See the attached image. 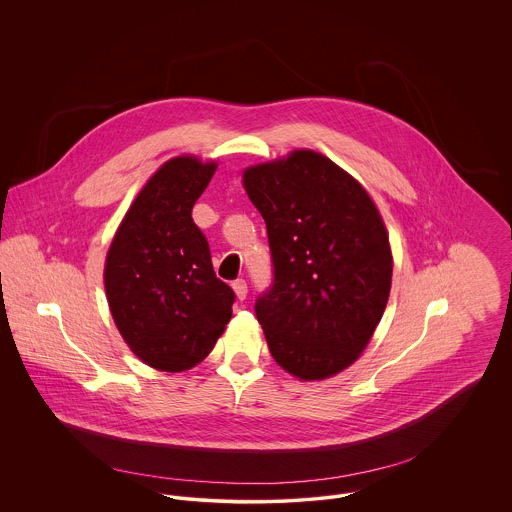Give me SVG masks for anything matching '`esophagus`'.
I'll return each mask as SVG.
<instances>
[{"instance_id": "1", "label": "esophagus", "mask_w": 512, "mask_h": 512, "mask_svg": "<svg viewBox=\"0 0 512 512\" xmlns=\"http://www.w3.org/2000/svg\"><path fill=\"white\" fill-rule=\"evenodd\" d=\"M232 290L236 293V297L242 301V299H246V293H248V286H246V282L244 280H236V282H232Z\"/></svg>"}]
</instances>
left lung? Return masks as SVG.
Returning a JSON list of instances; mask_svg holds the SVG:
<instances>
[{"mask_svg":"<svg viewBox=\"0 0 512 512\" xmlns=\"http://www.w3.org/2000/svg\"><path fill=\"white\" fill-rule=\"evenodd\" d=\"M242 185L266 220L274 286L256 317L274 361L303 382L353 365L392 286L384 220L365 187L313 149L250 165Z\"/></svg>","mask_w":512,"mask_h":512,"instance_id":"left-lung-1","label":"left lung"}]
</instances>
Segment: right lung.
Returning a JSON list of instances; mask_svg holds the SVG:
<instances>
[{"mask_svg": "<svg viewBox=\"0 0 512 512\" xmlns=\"http://www.w3.org/2000/svg\"><path fill=\"white\" fill-rule=\"evenodd\" d=\"M219 163L165 161L120 222L104 262L112 319L144 363L161 372L199 365L230 317L234 292L215 276L207 238L191 211Z\"/></svg>", "mask_w": 512, "mask_h": 512, "instance_id": "add662e5", "label": "right lung"}]
</instances>
